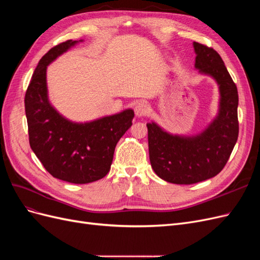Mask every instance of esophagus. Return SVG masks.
<instances>
[{"label": "esophagus", "instance_id": "34e87169", "mask_svg": "<svg viewBox=\"0 0 260 260\" xmlns=\"http://www.w3.org/2000/svg\"><path fill=\"white\" fill-rule=\"evenodd\" d=\"M149 112V107L144 102H140L135 106V114L137 117H143L146 116Z\"/></svg>", "mask_w": 260, "mask_h": 260}]
</instances>
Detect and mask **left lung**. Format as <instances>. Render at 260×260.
<instances>
[{"label":"left lung","instance_id":"8db88e82","mask_svg":"<svg viewBox=\"0 0 260 260\" xmlns=\"http://www.w3.org/2000/svg\"><path fill=\"white\" fill-rule=\"evenodd\" d=\"M195 68L214 79L219 88V109L208 127L195 136H179L148 122V153L160 179L175 184H193L217 176L223 169L239 137L237 85L220 55L193 42Z\"/></svg>","mask_w":260,"mask_h":260}]
</instances>
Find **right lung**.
<instances>
[{
    "mask_svg": "<svg viewBox=\"0 0 260 260\" xmlns=\"http://www.w3.org/2000/svg\"><path fill=\"white\" fill-rule=\"evenodd\" d=\"M68 40L52 48L39 61L25 96L29 143L44 168L56 179L85 184L104 178L118 141L132 124V109L88 122H74L52 106L46 69L77 43Z\"/></svg>",
    "mask_w": 260,
    "mask_h": 260,
    "instance_id": "add662e5",
    "label": "right lung"
}]
</instances>
